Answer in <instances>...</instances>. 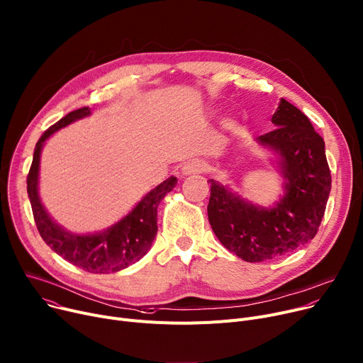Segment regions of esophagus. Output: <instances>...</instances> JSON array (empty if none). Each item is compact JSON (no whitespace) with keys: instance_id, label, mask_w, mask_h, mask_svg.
<instances>
[{"instance_id":"1","label":"esophagus","mask_w":363,"mask_h":363,"mask_svg":"<svg viewBox=\"0 0 363 363\" xmlns=\"http://www.w3.org/2000/svg\"><path fill=\"white\" fill-rule=\"evenodd\" d=\"M203 172V164L199 161H189L182 167V174L183 176H190V174H196Z\"/></svg>"}]
</instances>
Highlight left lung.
I'll use <instances>...</instances> for the list:
<instances>
[{"label":"left lung","instance_id":"1","mask_svg":"<svg viewBox=\"0 0 363 363\" xmlns=\"http://www.w3.org/2000/svg\"><path fill=\"white\" fill-rule=\"evenodd\" d=\"M276 129L257 143L279 155L285 194L272 208L244 201L230 189L209 180V224L240 259L257 263L285 256L311 241L321 224L331 189L324 139L302 111L281 99L272 116Z\"/></svg>","mask_w":363,"mask_h":363}]
</instances>
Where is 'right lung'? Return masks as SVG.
Returning a JSON list of instances; mask_svg holds the SVG:
<instances>
[{"mask_svg": "<svg viewBox=\"0 0 363 363\" xmlns=\"http://www.w3.org/2000/svg\"><path fill=\"white\" fill-rule=\"evenodd\" d=\"M90 115L89 107L71 111L65 118L52 125L36 144L33 161L27 176V193L33 211V218L43 241L67 262L90 273L119 272L139 259H143L157 235V208L164 196L177 184L176 177H169L152 189L125 218L110 228L90 235H78L65 231L45 211L38 193L40 151L46 139L69 125Z\"/></svg>", "mask_w": 363, "mask_h": 363, "instance_id": "right-lung-1", "label": "right lung"}]
</instances>
